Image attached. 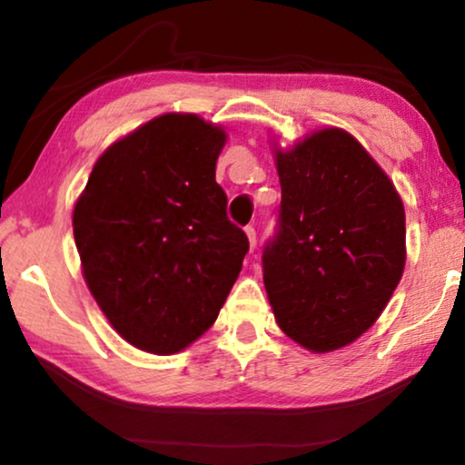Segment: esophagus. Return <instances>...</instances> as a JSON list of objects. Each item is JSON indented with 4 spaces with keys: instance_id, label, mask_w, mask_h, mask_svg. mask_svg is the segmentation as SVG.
<instances>
[{
    "instance_id": "esophagus-1",
    "label": "esophagus",
    "mask_w": 465,
    "mask_h": 465,
    "mask_svg": "<svg viewBox=\"0 0 465 465\" xmlns=\"http://www.w3.org/2000/svg\"><path fill=\"white\" fill-rule=\"evenodd\" d=\"M245 234H247V241H250V247L253 250V247H256V228L247 226L245 228Z\"/></svg>"
}]
</instances>
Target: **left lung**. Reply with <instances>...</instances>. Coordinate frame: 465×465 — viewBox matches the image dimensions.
<instances>
[{"label": "left lung", "mask_w": 465, "mask_h": 465, "mask_svg": "<svg viewBox=\"0 0 465 465\" xmlns=\"http://www.w3.org/2000/svg\"><path fill=\"white\" fill-rule=\"evenodd\" d=\"M282 183L279 232L266 245L264 288L277 326L313 353L358 341L390 302L406 262L396 186L351 133L317 129L272 142Z\"/></svg>", "instance_id": "8db88e82"}]
</instances>
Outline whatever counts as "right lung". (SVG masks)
Returning a JSON list of instances; mask_svg holds the SVG:
<instances>
[{
	"label": "right lung",
	"instance_id": "right-lung-1",
	"mask_svg": "<svg viewBox=\"0 0 465 465\" xmlns=\"http://www.w3.org/2000/svg\"><path fill=\"white\" fill-rule=\"evenodd\" d=\"M226 131L169 112L97 158L74 205L82 275L112 328L169 355L213 326L250 243L226 218L215 163Z\"/></svg>",
	"mask_w": 465,
	"mask_h": 465
}]
</instances>
